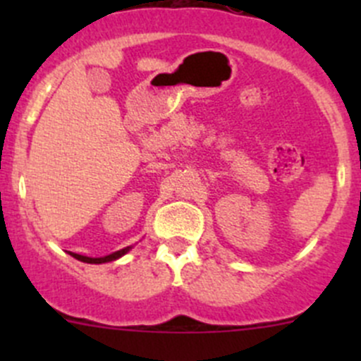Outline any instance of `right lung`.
Instances as JSON below:
<instances>
[{"label":"right lung","instance_id":"1","mask_svg":"<svg viewBox=\"0 0 361 361\" xmlns=\"http://www.w3.org/2000/svg\"><path fill=\"white\" fill-rule=\"evenodd\" d=\"M133 250V246H127V248H123V250H118V251H115V253H110V255H106V257H85V255H78V253H71V251H69V255H71V257H75L76 260H80V262H85V264H106V262H113V260H116V258H120V257H123V255L126 253H129V251Z\"/></svg>","mask_w":361,"mask_h":361}]
</instances>
